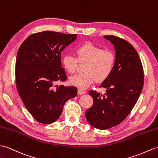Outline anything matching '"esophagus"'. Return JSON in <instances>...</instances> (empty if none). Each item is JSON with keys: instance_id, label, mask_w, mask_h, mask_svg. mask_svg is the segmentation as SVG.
Listing matches in <instances>:
<instances>
[{"instance_id": "1", "label": "esophagus", "mask_w": 158, "mask_h": 158, "mask_svg": "<svg viewBox=\"0 0 158 158\" xmlns=\"http://www.w3.org/2000/svg\"><path fill=\"white\" fill-rule=\"evenodd\" d=\"M77 93H78V94H79V95H83V94H86V91H84V90H83V89H78Z\"/></svg>"}]
</instances>
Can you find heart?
<instances>
[{
  "label": "heart",
  "mask_w": 158,
  "mask_h": 158,
  "mask_svg": "<svg viewBox=\"0 0 158 158\" xmlns=\"http://www.w3.org/2000/svg\"><path fill=\"white\" fill-rule=\"evenodd\" d=\"M76 52L77 58L71 54H65L62 58V66L71 74L75 71L78 60L86 62L83 73L69 78L71 85L79 89H86L96 79L98 82H102L110 75L116 61L115 55L112 51L104 50L91 42H85L77 48Z\"/></svg>",
  "instance_id": "b5f03b06"
}]
</instances>
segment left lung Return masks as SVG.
<instances>
[{
  "label": "left lung",
  "mask_w": 158,
  "mask_h": 158,
  "mask_svg": "<svg viewBox=\"0 0 158 158\" xmlns=\"http://www.w3.org/2000/svg\"><path fill=\"white\" fill-rule=\"evenodd\" d=\"M104 38L114 45L115 64L110 75L100 86L105 88L106 93L89 91L94 104L85 112L88 123L100 130L118 125L126 118L137 103L144 82L143 69L135 48L114 35Z\"/></svg>",
  "instance_id": "1"
}]
</instances>
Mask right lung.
Masks as SVG:
<instances>
[{"mask_svg":"<svg viewBox=\"0 0 158 158\" xmlns=\"http://www.w3.org/2000/svg\"><path fill=\"white\" fill-rule=\"evenodd\" d=\"M77 34L45 31L29 35L18 50L15 79L18 93L29 112L42 124L55 122L65 102L77 94L75 87L56 85L67 79L60 55Z\"/></svg>","mask_w":158,"mask_h":158,"instance_id":"add662e5","label":"right lung"}]
</instances>
